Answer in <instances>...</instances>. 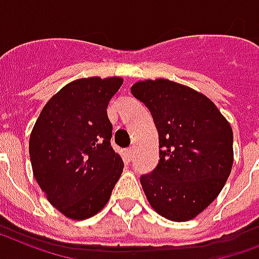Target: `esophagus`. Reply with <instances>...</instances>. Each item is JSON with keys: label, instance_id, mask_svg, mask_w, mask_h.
<instances>
[{"label": "esophagus", "instance_id": "esophagus-1", "mask_svg": "<svg viewBox=\"0 0 259 259\" xmlns=\"http://www.w3.org/2000/svg\"><path fill=\"white\" fill-rule=\"evenodd\" d=\"M127 155H128V159H132V157H134V147L127 148Z\"/></svg>", "mask_w": 259, "mask_h": 259}]
</instances>
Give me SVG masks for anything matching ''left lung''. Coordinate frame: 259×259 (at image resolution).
I'll list each match as a JSON object with an SVG mask.
<instances>
[{
    "label": "left lung",
    "instance_id": "8db88e82",
    "mask_svg": "<svg viewBox=\"0 0 259 259\" xmlns=\"http://www.w3.org/2000/svg\"><path fill=\"white\" fill-rule=\"evenodd\" d=\"M159 135V163L140 184L152 209L188 222L215 200L234 163L232 128L209 98L165 78L134 83Z\"/></svg>",
    "mask_w": 259,
    "mask_h": 259
}]
</instances>
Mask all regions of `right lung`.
<instances>
[{"instance_id": "add662e5", "label": "right lung", "mask_w": 259, "mask_h": 259, "mask_svg": "<svg viewBox=\"0 0 259 259\" xmlns=\"http://www.w3.org/2000/svg\"><path fill=\"white\" fill-rule=\"evenodd\" d=\"M121 85V77L70 82L50 98L32 128L33 177L51 205L71 220L97 215L123 173L107 113Z\"/></svg>"}]
</instances>
